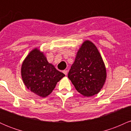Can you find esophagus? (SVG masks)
Listing matches in <instances>:
<instances>
[{"label":"esophagus","mask_w":131,"mask_h":131,"mask_svg":"<svg viewBox=\"0 0 131 131\" xmlns=\"http://www.w3.org/2000/svg\"><path fill=\"white\" fill-rule=\"evenodd\" d=\"M63 73L65 75H67V74H68V70H63Z\"/></svg>","instance_id":"34e87169"}]
</instances>
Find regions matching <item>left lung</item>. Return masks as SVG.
I'll list each match as a JSON object with an SVG mask.
<instances>
[{"label": "left lung", "instance_id": "obj_1", "mask_svg": "<svg viewBox=\"0 0 131 131\" xmlns=\"http://www.w3.org/2000/svg\"><path fill=\"white\" fill-rule=\"evenodd\" d=\"M68 77L78 92L85 97L98 94L104 85L106 68L98 49L85 40L78 50Z\"/></svg>", "mask_w": 131, "mask_h": 131}]
</instances>
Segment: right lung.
<instances>
[{"mask_svg": "<svg viewBox=\"0 0 131 131\" xmlns=\"http://www.w3.org/2000/svg\"><path fill=\"white\" fill-rule=\"evenodd\" d=\"M64 76L49 63L42 52L34 49L28 54L21 67V77L26 88L41 97L52 92L58 82Z\"/></svg>", "mask_w": 131, "mask_h": 131, "instance_id": "right-lung-1", "label": "right lung"}]
</instances>
